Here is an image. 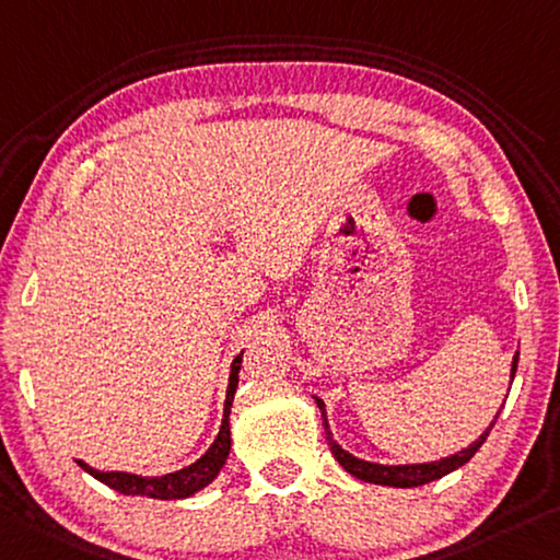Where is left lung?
<instances>
[{"label": "left lung", "mask_w": 560, "mask_h": 560, "mask_svg": "<svg viewBox=\"0 0 560 560\" xmlns=\"http://www.w3.org/2000/svg\"><path fill=\"white\" fill-rule=\"evenodd\" d=\"M516 366H518V351H516V357H513V363H511V384H513V376H516ZM314 401L318 406V411H322L324 433H326L328 448H331L334 458L343 466V471H349L351 476H357L359 481H366V483H374V486H394V488H416V486L439 481V478H443L446 474L456 471V468L468 464V460L476 456V451L483 446V441L488 439V433H491L495 419H499V413H495V419L488 423V429L481 433V436H478L468 448H460L458 454H451V456L441 458V460H425V464H396V466H388V464H376V460H363L359 456L349 454V451H346V448H341L339 441L334 439L331 425H328L326 404L318 396H314Z\"/></svg>", "instance_id": "1"}]
</instances>
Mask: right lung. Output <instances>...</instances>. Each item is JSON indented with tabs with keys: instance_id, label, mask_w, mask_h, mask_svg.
I'll list each match as a JSON object with an SVG mask.
<instances>
[{
	"instance_id": "right-lung-1",
	"label": "right lung",
	"mask_w": 560,
	"mask_h": 560,
	"mask_svg": "<svg viewBox=\"0 0 560 560\" xmlns=\"http://www.w3.org/2000/svg\"><path fill=\"white\" fill-rule=\"evenodd\" d=\"M242 357L244 351L232 361V374H229V386H226V401H224V419H221L219 433L211 446L203 451V454L194 460V464L179 468L174 474L164 476H141V474H129V471H96L86 464V460H77L79 466L84 468L89 476H94L96 481L104 486L114 488L124 495H144V499H159V501H179L189 499V495L199 493L209 483L217 481V476L224 468L229 451H232V425H229V416H232V404L234 394L238 386V371H242Z\"/></svg>"
}]
</instances>
